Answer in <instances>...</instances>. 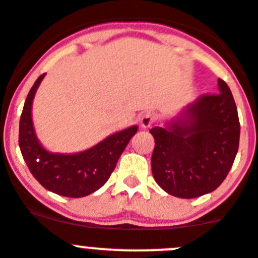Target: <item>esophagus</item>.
<instances>
[{
    "label": "esophagus",
    "mask_w": 258,
    "mask_h": 258,
    "mask_svg": "<svg viewBox=\"0 0 258 258\" xmlns=\"http://www.w3.org/2000/svg\"><path fill=\"white\" fill-rule=\"evenodd\" d=\"M155 120H157V114L155 113H152V112H148L145 113V114L141 117V127H144V128H149L152 124L155 123Z\"/></svg>",
    "instance_id": "34e87169"
}]
</instances>
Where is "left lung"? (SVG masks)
Instances as JSON below:
<instances>
[{
	"label": "left lung",
	"instance_id": "obj_1",
	"mask_svg": "<svg viewBox=\"0 0 258 258\" xmlns=\"http://www.w3.org/2000/svg\"><path fill=\"white\" fill-rule=\"evenodd\" d=\"M219 90L199 96L166 127L150 130L153 176L171 196L190 199L213 191L233 166L240 136L238 110L220 78Z\"/></svg>",
	"mask_w": 258,
	"mask_h": 258
}]
</instances>
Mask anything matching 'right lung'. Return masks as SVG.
<instances>
[{
	"label": "right lung",
	"mask_w": 258,
	"mask_h": 258,
	"mask_svg": "<svg viewBox=\"0 0 258 258\" xmlns=\"http://www.w3.org/2000/svg\"><path fill=\"white\" fill-rule=\"evenodd\" d=\"M45 74L34 82L24 103L19 124V146L28 168L45 189L68 198H81L96 191L114 171L120 154L138 126L115 132L85 152L60 154L46 150L34 132L32 103Z\"/></svg>",
	"instance_id": "1"
}]
</instances>
